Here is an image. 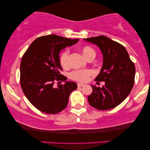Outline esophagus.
<instances>
[{
  "label": "esophagus",
  "mask_w": 150,
  "mask_h": 150,
  "mask_svg": "<svg viewBox=\"0 0 150 150\" xmlns=\"http://www.w3.org/2000/svg\"><path fill=\"white\" fill-rule=\"evenodd\" d=\"M78 87H83L84 86V84H82V83H78L77 84Z\"/></svg>",
  "instance_id": "obj_1"
}]
</instances>
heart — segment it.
Wrapping results in <instances>:
<instances>
[{
    "mask_svg": "<svg viewBox=\"0 0 150 150\" xmlns=\"http://www.w3.org/2000/svg\"><path fill=\"white\" fill-rule=\"evenodd\" d=\"M83 54L87 59L94 58L96 56V52L91 47L85 46L81 48ZM69 50L63 51L59 57V63L61 66L65 68L68 66ZM94 75V71L91 69H76L74 70L69 74V77L74 81L79 82H86L89 80V77Z\"/></svg>",
    "mask_w": 150,
    "mask_h": 150,
    "instance_id": "1",
    "label": "heart"
}]
</instances>
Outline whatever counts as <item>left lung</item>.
Returning a JSON list of instances; mask_svg holds the SVG:
<instances>
[{
    "label": "left lung",
    "mask_w": 150,
    "mask_h": 150,
    "mask_svg": "<svg viewBox=\"0 0 150 150\" xmlns=\"http://www.w3.org/2000/svg\"><path fill=\"white\" fill-rule=\"evenodd\" d=\"M96 44L103 54V65L96 81H104L102 88L91 85L88 101L96 109L105 110L122 103L130 94L134 83L135 67L126 49L120 43L100 35L84 39Z\"/></svg>",
    "instance_id": "left-lung-1"
}]
</instances>
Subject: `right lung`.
<instances>
[{
	"instance_id": "obj_1",
	"label": "right lung",
	"mask_w": 150,
	"mask_h": 150,
	"mask_svg": "<svg viewBox=\"0 0 150 150\" xmlns=\"http://www.w3.org/2000/svg\"><path fill=\"white\" fill-rule=\"evenodd\" d=\"M79 40L53 34L42 36L33 42L22 56L20 85L28 101L40 111L48 114L62 111L67 105L71 92L77 89L76 83L71 81L59 85L57 88L53 85L55 82L67 80L61 74V50Z\"/></svg>"
}]
</instances>
